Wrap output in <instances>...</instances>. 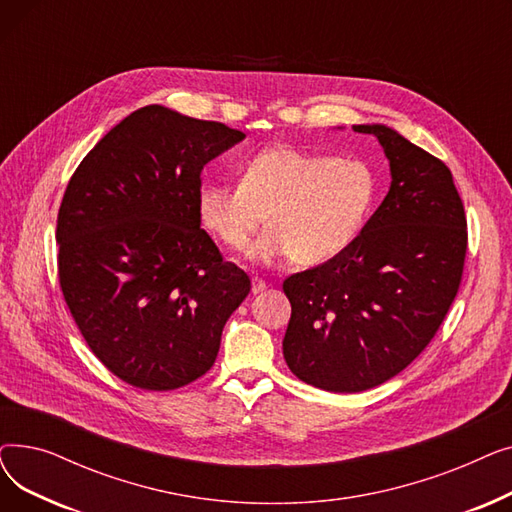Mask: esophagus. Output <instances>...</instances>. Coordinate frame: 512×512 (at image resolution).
<instances>
[{"mask_svg":"<svg viewBox=\"0 0 512 512\" xmlns=\"http://www.w3.org/2000/svg\"><path fill=\"white\" fill-rule=\"evenodd\" d=\"M265 288H267V282H265L263 278H257V276H255L253 282H251V292H253V294H259V292H263Z\"/></svg>","mask_w":512,"mask_h":512,"instance_id":"obj_1","label":"esophagus"}]
</instances>
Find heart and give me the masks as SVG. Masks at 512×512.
<instances>
[{"mask_svg": "<svg viewBox=\"0 0 512 512\" xmlns=\"http://www.w3.org/2000/svg\"><path fill=\"white\" fill-rule=\"evenodd\" d=\"M375 193V174L361 159L274 147L242 166L238 184L203 186L199 215L230 251H245L265 218L255 255L319 265L353 245Z\"/></svg>", "mask_w": 512, "mask_h": 512, "instance_id": "b5f03b06", "label": "heart"}]
</instances>
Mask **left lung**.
Returning a JSON list of instances; mask_svg holds the SVG:
<instances>
[{
	"mask_svg": "<svg viewBox=\"0 0 512 512\" xmlns=\"http://www.w3.org/2000/svg\"><path fill=\"white\" fill-rule=\"evenodd\" d=\"M355 130L382 143L390 191L351 247L282 284L292 307L284 359L328 392L369 390L415 361L456 299L467 255L465 207L444 161L388 126Z\"/></svg>",
	"mask_w": 512,
	"mask_h": 512,
	"instance_id": "1",
	"label": "left lung"
}]
</instances>
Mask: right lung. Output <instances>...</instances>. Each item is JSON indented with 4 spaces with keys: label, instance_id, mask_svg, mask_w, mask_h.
Wrapping results in <instances>:
<instances>
[{
    "label": "right lung",
    "instance_id": "right-lung-1",
    "mask_svg": "<svg viewBox=\"0 0 512 512\" xmlns=\"http://www.w3.org/2000/svg\"><path fill=\"white\" fill-rule=\"evenodd\" d=\"M245 139L161 105L132 112L85 155L58 211V278L93 355L151 392L199 380L251 290L201 228V172Z\"/></svg>",
    "mask_w": 512,
    "mask_h": 512
}]
</instances>
